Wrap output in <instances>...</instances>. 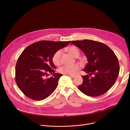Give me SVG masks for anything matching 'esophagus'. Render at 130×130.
<instances>
[{
	"mask_svg": "<svg viewBox=\"0 0 130 130\" xmlns=\"http://www.w3.org/2000/svg\"><path fill=\"white\" fill-rule=\"evenodd\" d=\"M69 76L71 78H75L76 76V75H69Z\"/></svg>",
	"mask_w": 130,
	"mask_h": 130,
	"instance_id": "34e87169",
	"label": "esophagus"
}]
</instances>
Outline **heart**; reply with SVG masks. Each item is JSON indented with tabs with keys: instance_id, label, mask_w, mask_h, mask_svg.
<instances>
[{
	"instance_id": "heart-1",
	"label": "heart",
	"mask_w": 130,
	"mask_h": 130,
	"mask_svg": "<svg viewBox=\"0 0 130 130\" xmlns=\"http://www.w3.org/2000/svg\"><path fill=\"white\" fill-rule=\"evenodd\" d=\"M69 53L73 57H78L80 51L79 49L76 46H71L68 49ZM62 53V50H59L55 52L52 56V60L53 63L55 65H60L61 63V55ZM79 69V67L77 65H74L71 66L64 65L62 66L59 69L60 73L64 75H73Z\"/></svg>"
}]
</instances>
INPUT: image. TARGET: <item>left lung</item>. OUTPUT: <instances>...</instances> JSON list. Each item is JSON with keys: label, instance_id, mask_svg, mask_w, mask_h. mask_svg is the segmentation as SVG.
<instances>
[{"label": "left lung", "instance_id": "obj_1", "mask_svg": "<svg viewBox=\"0 0 130 130\" xmlns=\"http://www.w3.org/2000/svg\"><path fill=\"white\" fill-rule=\"evenodd\" d=\"M71 44L84 52L88 62L83 71L89 75L82 76L83 81L78 86L79 90L90 97L105 94L114 85L119 73L118 60L114 51L105 44L92 40L72 41Z\"/></svg>", "mask_w": 130, "mask_h": 130}]
</instances>
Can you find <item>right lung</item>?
<instances>
[{
  "label": "right lung",
  "mask_w": 130,
  "mask_h": 130,
  "mask_svg": "<svg viewBox=\"0 0 130 130\" xmlns=\"http://www.w3.org/2000/svg\"><path fill=\"white\" fill-rule=\"evenodd\" d=\"M70 42L41 41L24 49L17 61L15 79L26 96L34 100H42L56 89L62 75L55 72L56 67L52 58L55 52ZM49 74L53 75L47 78Z\"/></svg>",
  "instance_id": "add662e5"
}]
</instances>
